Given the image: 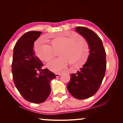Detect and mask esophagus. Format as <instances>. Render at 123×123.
<instances>
[{"label":"esophagus","mask_w":123,"mask_h":123,"mask_svg":"<svg viewBox=\"0 0 123 123\" xmlns=\"http://www.w3.org/2000/svg\"><path fill=\"white\" fill-rule=\"evenodd\" d=\"M61 75V73H56L55 74V75L57 77V78L59 77L60 75Z\"/></svg>","instance_id":"34e87169"}]
</instances>
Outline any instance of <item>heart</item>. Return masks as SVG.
I'll list each match as a JSON object with an SVG mask.
<instances>
[{
  "label": "heart",
  "instance_id": "obj_1",
  "mask_svg": "<svg viewBox=\"0 0 123 123\" xmlns=\"http://www.w3.org/2000/svg\"><path fill=\"white\" fill-rule=\"evenodd\" d=\"M50 45L37 42L35 50L39 59L49 62L58 52L59 57L47 64L48 68L54 72H59L66 67L68 63L74 64L76 69L84 65L89 56L88 45L82 36L79 35L63 32L50 40Z\"/></svg>",
  "mask_w": 123,
  "mask_h": 123
}]
</instances>
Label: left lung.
Segmentation results:
<instances>
[{"label": "left lung", "mask_w": 123, "mask_h": 123, "mask_svg": "<svg viewBox=\"0 0 123 123\" xmlns=\"http://www.w3.org/2000/svg\"><path fill=\"white\" fill-rule=\"evenodd\" d=\"M75 31L88 43L89 55L83 67L76 73L70 74L67 87L74 98L85 99L94 95L103 81L106 68V52L101 39L92 30L78 26Z\"/></svg>", "instance_id": "left-lung-1"}]
</instances>
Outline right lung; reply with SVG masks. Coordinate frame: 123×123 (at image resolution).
<instances>
[{"label": "right lung", "instance_id": "1", "mask_svg": "<svg viewBox=\"0 0 123 123\" xmlns=\"http://www.w3.org/2000/svg\"><path fill=\"white\" fill-rule=\"evenodd\" d=\"M41 34L32 31L23 35L14 47L12 63L17 89L27 101L36 104L46 100L51 92L50 83L56 78L55 74L47 68L42 69V62L35 55L34 44Z\"/></svg>", "mask_w": 123, "mask_h": 123}]
</instances>
